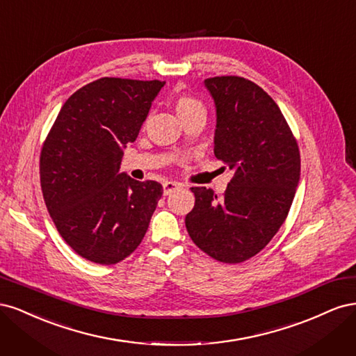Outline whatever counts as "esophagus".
Listing matches in <instances>:
<instances>
[{
    "mask_svg": "<svg viewBox=\"0 0 356 356\" xmlns=\"http://www.w3.org/2000/svg\"><path fill=\"white\" fill-rule=\"evenodd\" d=\"M179 187H181V184L177 181H166V182H163V195L168 196L172 191H175Z\"/></svg>",
    "mask_w": 356,
    "mask_h": 356,
    "instance_id": "obj_1",
    "label": "esophagus"
}]
</instances>
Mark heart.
I'll list each match as a JSON object with an SVG mask.
<instances>
[{"instance_id":"b5f03b06","label":"heart","mask_w":356,"mask_h":356,"mask_svg":"<svg viewBox=\"0 0 356 356\" xmlns=\"http://www.w3.org/2000/svg\"><path fill=\"white\" fill-rule=\"evenodd\" d=\"M175 110H177L178 115L182 117V115L190 114L191 111L203 110V106H202V104L197 99L191 98V96L181 95V96H178V98L175 99Z\"/></svg>"}]
</instances>
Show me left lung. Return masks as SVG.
Listing matches in <instances>:
<instances>
[{"label":"left lung","instance_id":"left-lung-1","mask_svg":"<svg viewBox=\"0 0 356 356\" xmlns=\"http://www.w3.org/2000/svg\"><path fill=\"white\" fill-rule=\"evenodd\" d=\"M217 110L213 153L234 174L222 196L191 187V241L217 261L250 260L281 229L300 179L296 138L276 102L236 75L204 80Z\"/></svg>","mask_w":356,"mask_h":356}]
</instances>
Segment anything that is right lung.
Here are the masks:
<instances>
[{
  "mask_svg": "<svg viewBox=\"0 0 356 356\" xmlns=\"http://www.w3.org/2000/svg\"><path fill=\"white\" fill-rule=\"evenodd\" d=\"M165 81L104 77L60 108L41 148L42 197L59 234L86 260L115 264L144 239L163 187L120 174Z\"/></svg>",
  "mask_w": 356,
  "mask_h": 356,
  "instance_id": "add662e5",
  "label": "right lung"
}]
</instances>
